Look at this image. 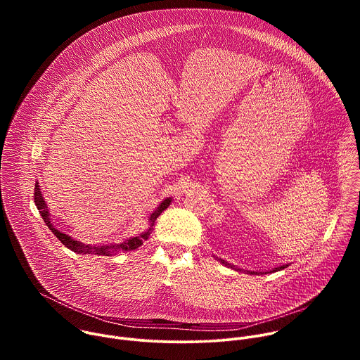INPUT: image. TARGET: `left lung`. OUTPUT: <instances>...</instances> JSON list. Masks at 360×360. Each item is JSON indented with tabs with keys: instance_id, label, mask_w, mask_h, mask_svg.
Instances as JSON below:
<instances>
[{
	"instance_id": "8db88e82",
	"label": "left lung",
	"mask_w": 360,
	"mask_h": 360,
	"mask_svg": "<svg viewBox=\"0 0 360 360\" xmlns=\"http://www.w3.org/2000/svg\"><path fill=\"white\" fill-rule=\"evenodd\" d=\"M219 261H221L225 266H228V268H232V269L239 271V272H240V271H243V269H240V268H238V266H235V265H231V264H228V262H225V261H222V259H219ZM286 266H289V265H288V264H286V265H281V266L272 268V271H264V272H261V271H259V272H258V271H256V272H255V271H246V272H248V274H250V275H264V274H269V272H278V271H282V269H285ZM243 272H245V271H243Z\"/></svg>"
}]
</instances>
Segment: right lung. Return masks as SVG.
<instances>
[{
	"label": "right lung",
	"instance_id": "right-lung-1",
	"mask_svg": "<svg viewBox=\"0 0 360 360\" xmlns=\"http://www.w3.org/2000/svg\"><path fill=\"white\" fill-rule=\"evenodd\" d=\"M34 202H35V207H37L39 215L42 217L45 225L49 228L51 232H53V233L61 240V243L65 245L68 249H71L72 252H77V253H79V255L95 253V255L111 256V255H114V253H117V252H120V250L127 252V250H132V249L139 248V246L143 243V240H146V239L149 238V235H150V232H152L153 224H155L157 218L169 207L171 202H172V198L164 199V200L158 205V207L152 211V214H150V217H149V228H148L145 232H142V233H139V235H136V236H132V238H129V239H127V240H124V242H120V243L99 245V246H96V245H94V246H92V245H85V243H82V242H79V240L71 238L70 235H67V233H64V232H60V231L54 226L53 219H51V215H49V210L46 208V202H45V199H44V196H42V193H41V189H39L38 182L35 184V189H34Z\"/></svg>",
	"mask_w": 360,
	"mask_h": 360
}]
</instances>
